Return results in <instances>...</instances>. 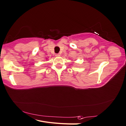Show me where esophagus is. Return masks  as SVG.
<instances>
[{"mask_svg": "<svg viewBox=\"0 0 126 126\" xmlns=\"http://www.w3.org/2000/svg\"><path fill=\"white\" fill-rule=\"evenodd\" d=\"M60 56H61V55H60V54H59V53H57V54H56V57H59Z\"/></svg>", "mask_w": 126, "mask_h": 126, "instance_id": "esophagus-1", "label": "esophagus"}]
</instances>
